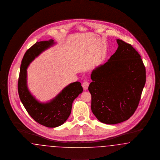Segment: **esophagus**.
Listing matches in <instances>:
<instances>
[{"instance_id":"obj_1","label":"esophagus","mask_w":160,"mask_h":160,"mask_svg":"<svg viewBox=\"0 0 160 160\" xmlns=\"http://www.w3.org/2000/svg\"><path fill=\"white\" fill-rule=\"evenodd\" d=\"M82 87H83L84 90H87L88 89V88L89 83H88V82H87V81H85L84 82L82 83Z\"/></svg>"}]
</instances>
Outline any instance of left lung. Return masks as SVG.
I'll use <instances>...</instances> for the list:
<instances>
[{
	"instance_id": "obj_1",
	"label": "left lung",
	"mask_w": 160,
	"mask_h": 160,
	"mask_svg": "<svg viewBox=\"0 0 160 160\" xmlns=\"http://www.w3.org/2000/svg\"><path fill=\"white\" fill-rule=\"evenodd\" d=\"M117 42L118 49L108 61L92 70L88 87L92 113L108 125L134 114L146 83V68L138 52L122 40Z\"/></svg>"
}]
</instances>
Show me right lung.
<instances>
[{"mask_svg":"<svg viewBox=\"0 0 160 160\" xmlns=\"http://www.w3.org/2000/svg\"><path fill=\"white\" fill-rule=\"evenodd\" d=\"M54 44L53 40L36 42L28 51L22 61L18 81V92L26 110L39 124L48 128L62 125L72 111V103L83 91L81 84L75 82L65 87L49 102L40 103L29 92L27 87V68L42 52Z\"/></svg>","mask_w":160,"mask_h":160,"instance_id":"obj_1","label":"right lung"}]
</instances>
